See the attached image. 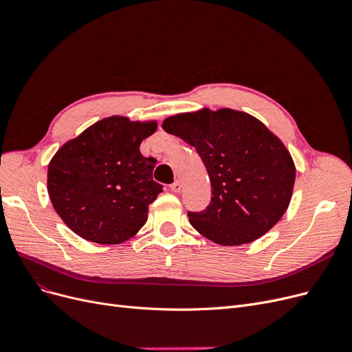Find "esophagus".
<instances>
[{
    "label": "esophagus",
    "mask_w": 352,
    "mask_h": 352,
    "mask_svg": "<svg viewBox=\"0 0 352 352\" xmlns=\"http://www.w3.org/2000/svg\"><path fill=\"white\" fill-rule=\"evenodd\" d=\"M170 190L173 192H179L181 191V182L179 181H174L173 184H170Z\"/></svg>",
    "instance_id": "34e87169"
}]
</instances>
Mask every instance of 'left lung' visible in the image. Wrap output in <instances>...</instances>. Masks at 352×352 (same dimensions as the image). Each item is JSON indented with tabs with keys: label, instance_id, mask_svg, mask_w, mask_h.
<instances>
[{
	"label": "left lung",
	"instance_id": "8db88e82",
	"mask_svg": "<svg viewBox=\"0 0 352 352\" xmlns=\"http://www.w3.org/2000/svg\"><path fill=\"white\" fill-rule=\"evenodd\" d=\"M162 129L194 146L211 181V201L188 211L198 233L223 246L250 243L276 224L295 184L285 145L261 120L232 109L181 113Z\"/></svg>",
	"mask_w": 352,
	"mask_h": 352
}]
</instances>
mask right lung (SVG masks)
I'll return each mask as SVG.
<instances>
[{"label": "right lung", "mask_w": 352, "mask_h": 352, "mask_svg": "<svg viewBox=\"0 0 352 352\" xmlns=\"http://www.w3.org/2000/svg\"><path fill=\"white\" fill-rule=\"evenodd\" d=\"M155 122L111 116L60 148L49 164L47 190L62 220L100 244L131 239L146 223L162 186L152 178L155 158L140 152Z\"/></svg>", "instance_id": "add662e5"}]
</instances>
